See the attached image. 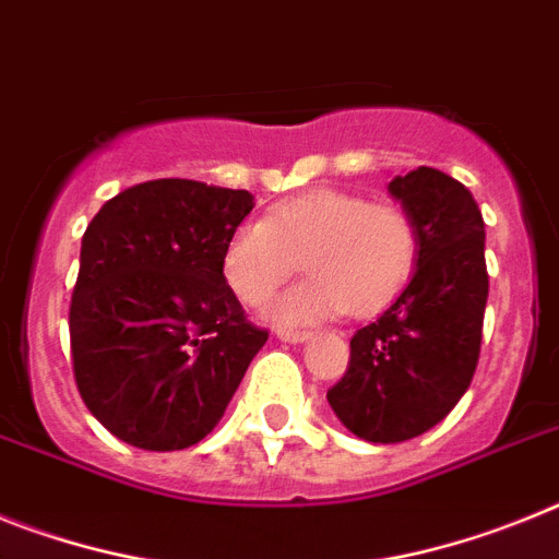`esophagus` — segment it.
Instances as JSON below:
<instances>
[{"mask_svg": "<svg viewBox=\"0 0 559 559\" xmlns=\"http://www.w3.org/2000/svg\"><path fill=\"white\" fill-rule=\"evenodd\" d=\"M312 332H298V329H278V340L284 343H307Z\"/></svg>", "mask_w": 559, "mask_h": 559, "instance_id": "esophagus-1", "label": "esophagus"}]
</instances>
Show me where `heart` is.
I'll list each match as a JSON object with an SVG mask.
<instances>
[{"instance_id": "1", "label": "heart", "mask_w": 559, "mask_h": 559, "mask_svg": "<svg viewBox=\"0 0 559 559\" xmlns=\"http://www.w3.org/2000/svg\"><path fill=\"white\" fill-rule=\"evenodd\" d=\"M307 266L309 278L281 295L278 323H318L334 314H377L405 289L419 259V233L402 207L352 191H318L278 202L264 222L227 236L222 273L247 307H261Z\"/></svg>"}]
</instances>
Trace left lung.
Here are the masks:
<instances>
[{
	"mask_svg": "<svg viewBox=\"0 0 559 559\" xmlns=\"http://www.w3.org/2000/svg\"><path fill=\"white\" fill-rule=\"evenodd\" d=\"M388 193L419 233L416 270L380 318L357 329L329 405L357 439L396 444L439 425L473 382L489 278L484 219L450 174L416 168Z\"/></svg>",
	"mask_w": 559,
	"mask_h": 559,
	"instance_id": "obj_1",
	"label": "left lung"
}]
</instances>
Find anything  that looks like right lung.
Listing matches in <instances>:
<instances>
[{"instance_id": "right-lung-1", "label": "right lung", "mask_w": 559, "mask_h": 559, "mask_svg": "<svg viewBox=\"0 0 559 559\" xmlns=\"http://www.w3.org/2000/svg\"><path fill=\"white\" fill-rule=\"evenodd\" d=\"M250 191L152 179L111 197L81 239L72 371L92 416L140 450H186L225 416L266 332L247 323L222 250Z\"/></svg>"}]
</instances>
